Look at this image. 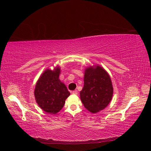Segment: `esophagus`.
Segmentation results:
<instances>
[{"mask_svg":"<svg viewBox=\"0 0 151 151\" xmlns=\"http://www.w3.org/2000/svg\"><path fill=\"white\" fill-rule=\"evenodd\" d=\"M72 93H73V94H77V93H78V91H76V90H75V91H72Z\"/></svg>","mask_w":151,"mask_h":151,"instance_id":"34e87169","label":"esophagus"}]
</instances>
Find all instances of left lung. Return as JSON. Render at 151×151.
I'll use <instances>...</instances> for the list:
<instances>
[{"label":"left lung","instance_id":"1","mask_svg":"<svg viewBox=\"0 0 151 151\" xmlns=\"http://www.w3.org/2000/svg\"><path fill=\"white\" fill-rule=\"evenodd\" d=\"M113 88L109 74L101 66L86 68L80 93L84 106L93 113L104 109L111 102Z\"/></svg>","mask_w":151,"mask_h":151}]
</instances>
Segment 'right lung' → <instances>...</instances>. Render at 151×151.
Listing matches in <instances>:
<instances>
[{
  "label": "right lung",
  "mask_w": 151,
  "mask_h": 151,
  "mask_svg": "<svg viewBox=\"0 0 151 151\" xmlns=\"http://www.w3.org/2000/svg\"><path fill=\"white\" fill-rule=\"evenodd\" d=\"M60 68L54 70L47 69L43 73L36 85L35 96L37 103L43 111L56 114L65 105L70 95L65 84L59 80Z\"/></svg>",
  "instance_id": "1"
}]
</instances>
